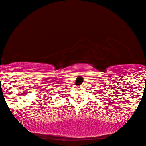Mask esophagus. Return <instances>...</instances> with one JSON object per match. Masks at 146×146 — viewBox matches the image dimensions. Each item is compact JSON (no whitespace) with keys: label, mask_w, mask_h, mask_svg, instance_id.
Instances as JSON below:
<instances>
[{"label":"esophagus","mask_w":146,"mask_h":146,"mask_svg":"<svg viewBox=\"0 0 146 146\" xmlns=\"http://www.w3.org/2000/svg\"><path fill=\"white\" fill-rule=\"evenodd\" d=\"M80 87H82V86H81V85H80Z\"/></svg>","instance_id":"obj_1"}]
</instances>
